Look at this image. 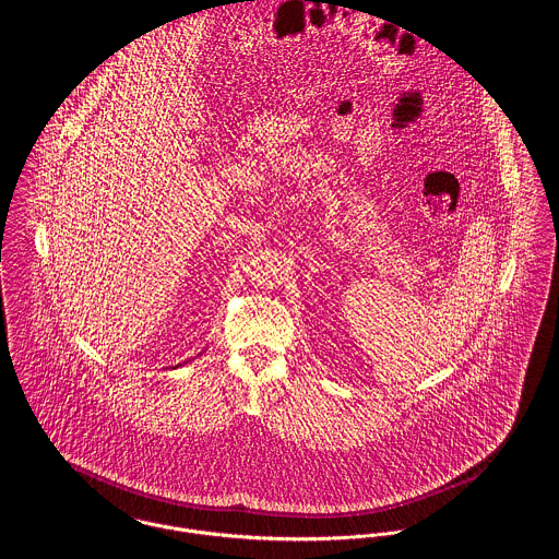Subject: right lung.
Listing matches in <instances>:
<instances>
[{"instance_id":"1","label":"right lung","mask_w":559,"mask_h":559,"mask_svg":"<svg viewBox=\"0 0 559 559\" xmlns=\"http://www.w3.org/2000/svg\"><path fill=\"white\" fill-rule=\"evenodd\" d=\"M200 355H202V353H200ZM185 364H187V361H185ZM178 366H180V364H178ZM178 366H174V368H178Z\"/></svg>"}]
</instances>
